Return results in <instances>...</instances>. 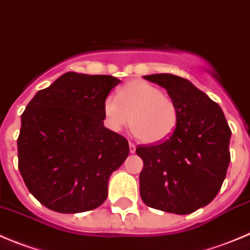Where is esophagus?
Returning a JSON list of instances; mask_svg holds the SVG:
<instances>
[{"label": "esophagus", "instance_id": "obj_1", "mask_svg": "<svg viewBox=\"0 0 250 250\" xmlns=\"http://www.w3.org/2000/svg\"><path fill=\"white\" fill-rule=\"evenodd\" d=\"M129 152L130 153L136 152V145H134V143H129Z\"/></svg>", "mask_w": 250, "mask_h": 250}]
</instances>
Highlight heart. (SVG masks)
<instances>
[{
	"label": "heart",
	"mask_w": 250,
	"mask_h": 250,
	"mask_svg": "<svg viewBox=\"0 0 250 250\" xmlns=\"http://www.w3.org/2000/svg\"><path fill=\"white\" fill-rule=\"evenodd\" d=\"M103 114L105 125L116 132L130 122L132 132L145 143H158L167 139L178 122V108L174 101L142 80L125 83L117 97L105 98Z\"/></svg>",
	"instance_id": "heart-1"
}]
</instances>
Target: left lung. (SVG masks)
I'll use <instances>...</instances> for the list:
<instances>
[{
    "label": "left lung",
    "instance_id": "left-lung-1",
    "mask_svg": "<svg viewBox=\"0 0 250 250\" xmlns=\"http://www.w3.org/2000/svg\"><path fill=\"white\" fill-rule=\"evenodd\" d=\"M145 80L167 89L178 122L167 139L137 147L143 159L141 198L150 208L189 214L219 192L230 161L231 130L219 105L186 78L158 73Z\"/></svg>",
    "mask_w": 250,
    "mask_h": 250
}]
</instances>
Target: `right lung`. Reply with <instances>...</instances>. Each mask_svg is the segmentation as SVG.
I'll use <instances>...</instances> for the list:
<instances>
[{
  "label": "right lung",
  "instance_id": "obj_1",
  "mask_svg": "<svg viewBox=\"0 0 250 250\" xmlns=\"http://www.w3.org/2000/svg\"><path fill=\"white\" fill-rule=\"evenodd\" d=\"M121 81L67 72L41 89L21 116L19 169L31 194L58 213H82L108 195L109 175L128 141L103 125V102Z\"/></svg>",
  "mask_w": 250,
  "mask_h": 250
}]
</instances>
